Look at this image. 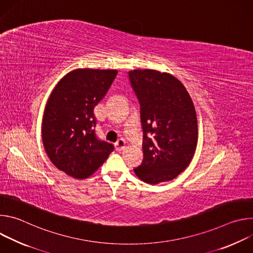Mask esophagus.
Returning <instances> with one entry per match:
<instances>
[{"mask_svg": "<svg viewBox=\"0 0 253 253\" xmlns=\"http://www.w3.org/2000/svg\"><path fill=\"white\" fill-rule=\"evenodd\" d=\"M125 146H126V141L124 139H119L115 144V148L117 151L123 150L125 148Z\"/></svg>", "mask_w": 253, "mask_h": 253, "instance_id": "34e87169", "label": "esophagus"}]
</instances>
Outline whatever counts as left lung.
I'll return each mask as SVG.
<instances>
[{"label": "left lung", "instance_id": "8db88e82", "mask_svg": "<svg viewBox=\"0 0 253 253\" xmlns=\"http://www.w3.org/2000/svg\"><path fill=\"white\" fill-rule=\"evenodd\" d=\"M140 103L143 161L134 169L149 184L170 181L191 162L198 139L194 104L184 85L152 69L129 72Z\"/></svg>", "mask_w": 253, "mask_h": 253}]
</instances>
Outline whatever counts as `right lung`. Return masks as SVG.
Returning a JSON list of instances; mask_svg holds the SVG:
<instances>
[{
  "mask_svg": "<svg viewBox=\"0 0 253 253\" xmlns=\"http://www.w3.org/2000/svg\"><path fill=\"white\" fill-rule=\"evenodd\" d=\"M117 70L76 69L52 91L43 116L42 140L51 162L67 175L85 179L114 150L95 133L94 108L113 83Z\"/></svg>",
  "mask_w": 253,
  "mask_h": 253,
  "instance_id": "add662e5",
  "label": "right lung"
}]
</instances>
